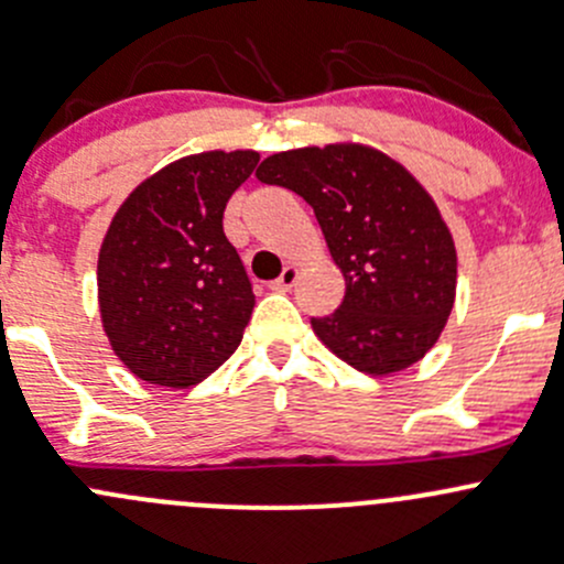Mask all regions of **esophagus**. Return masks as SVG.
Listing matches in <instances>:
<instances>
[{
	"label": "esophagus",
	"instance_id": "34e87169",
	"mask_svg": "<svg viewBox=\"0 0 564 564\" xmlns=\"http://www.w3.org/2000/svg\"><path fill=\"white\" fill-rule=\"evenodd\" d=\"M297 278H300L297 267L289 264V267H283L281 278H275V281L270 283V289H272V292H289V289H292L294 283H297Z\"/></svg>",
	"mask_w": 564,
	"mask_h": 564
}]
</instances>
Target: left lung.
<instances>
[{"instance_id": "1", "label": "left lung", "mask_w": 564, "mask_h": 564, "mask_svg": "<svg viewBox=\"0 0 564 564\" xmlns=\"http://www.w3.org/2000/svg\"><path fill=\"white\" fill-rule=\"evenodd\" d=\"M313 207L346 278L340 307L311 318L318 340L367 376L416 365L441 337L456 294V248L400 162L359 142L272 153L257 170Z\"/></svg>"}]
</instances>
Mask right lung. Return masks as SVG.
<instances>
[{
  "label": "right lung",
  "instance_id": "1",
  "mask_svg": "<svg viewBox=\"0 0 564 564\" xmlns=\"http://www.w3.org/2000/svg\"><path fill=\"white\" fill-rule=\"evenodd\" d=\"M257 151H205L145 177L99 248V313L116 357L148 383L186 389L240 346L253 289L224 207Z\"/></svg>",
  "mask_w": 564,
  "mask_h": 564
}]
</instances>
